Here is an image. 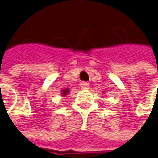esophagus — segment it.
<instances>
[{
  "label": "esophagus",
  "mask_w": 158,
  "mask_h": 158,
  "mask_svg": "<svg viewBox=\"0 0 158 158\" xmlns=\"http://www.w3.org/2000/svg\"><path fill=\"white\" fill-rule=\"evenodd\" d=\"M81 87L82 89H88L89 88V83L88 82H81Z\"/></svg>",
  "instance_id": "34e87169"
}]
</instances>
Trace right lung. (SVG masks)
<instances>
[{
  "label": "right lung",
  "instance_id": "right-lung-1",
  "mask_svg": "<svg viewBox=\"0 0 158 158\" xmlns=\"http://www.w3.org/2000/svg\"><path fill=\"white\" fill-rule=\"evenodd\" d=\"M68 92H69V90H68V89H64L62 94H63L64 95H65V94H67V93H68Z\"/></svg>",
  "mask_w": 158,
  "mask_h": 158
}]
</instances>
